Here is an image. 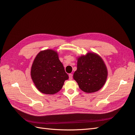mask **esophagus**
I'll return each mask as SVG.
<instances>
[{
	"label": "esophagus",
	"instance_id": "esophagus-1",
	"mask_svg": "<svg viewBox=\"0 0 135 135\" xmlns=\"http://www.w3.org/2000/svg\"><path fill=\"white\" fill-rule=\"evenodd\" d=\"M69 79L71 80L73 79V74H69Z\"/></svg>",
	"mask_w": 135,
	"mask_h": 135
}]
</instances>
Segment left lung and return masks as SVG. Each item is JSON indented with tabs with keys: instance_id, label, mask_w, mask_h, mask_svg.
Listing matches in <instances>:
<instances>
[{
	"instance_id": "8db88e82",
	"label": "left lung",
	"mask_w": 135,
	"mask_h": 135,
	"mask_svg": "<svg viewBox=\"0 0 135 135\" xmlns=\"http://www.w3.org/2000/svg\"><path fill=\"white\" fill-rule=\"evenodd\" d=\"M107 76V66L96 54L88 52L78 59L77 69L73 78L81 90L87 93L98 91L105 84Z\"/></svg>"
}]
</instances>
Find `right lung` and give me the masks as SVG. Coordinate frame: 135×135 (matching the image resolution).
I'll return each mask as SVG.
<instances>
[{
  "mask_svg": "<svg viewBox=\"0 0 135 135\" xmlns=\"http://www.w3.org/2000/svg\"><path fill=\"white\" fill-rule=\"evenodd\" d=\"M31 76L36 88L49 95L60 91L65 80L69 78L57 52L52 50L40 51L36 55L31 66Z\"/></svg>",
  "mask_w": 135,
  "mask_h": 135,
  "instance_id": "obj_1",
  "label": "right lung"
}]
</instances>
